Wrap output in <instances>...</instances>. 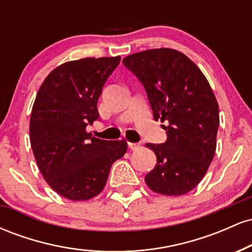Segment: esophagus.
Wrapping results in <instances>:
<instances>
[{"label":"esophagus","instance_id":"34e87169","mask_svg":"<svg viewBox=\"0 0 252 252\" xmlns=\"http://www.w3.org/2000/svg\"><path fill=\"white\" fill-rule=\"evenodd\" d=\"M140 147H141L140 143H132V142H129L128 143V148L130 150H136V149L140 148Z\"/></svg>","mask_w":252,"mask_h":252}]
</instances>
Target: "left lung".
I'll use <instances>...</instances> for the list:
<instances>
[{"label": "left lung", "instance_id": "obj_1", "mask_svg": "<svg viewBox=\"0 0 252 252\" xmlns=\"http://www.w3.org/2000/svg\"><path fill=\"white\" fill-rule=\"evenodd\" d=\"M146 90L153 117L167 126L164 143H147L156 155L144 180L153 192L182 195L192 190L212 162L219 106L209 82L189 58L170 48L148 50L123 59Z\"/></svg>", "mask_w": 252, "mask_h": 252}]
</instances>
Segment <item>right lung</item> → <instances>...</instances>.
I'll return each instance as SVG.
<instances>
[{
	"label": "right lung",
	"instance_id": "right-lung-1",
	"mask_svg": "<svg viewBox=\"0 0 252 252\" xmlns=\"http://www.w3.org/2000/svg\"><path fill=\"white\" fill-rule=\"evenodd\" d=\"M121 57L85 58L46 77L32 109L30 138L37 167L58 194L73 201L102 192L110 168L126 152L124 141L92 137L98 98Z\"/></svg>",
	"mask_w": 252,
	"mask_h": 252
}]
</instances>
